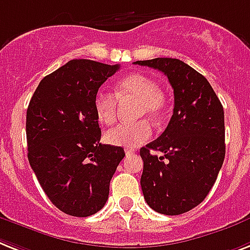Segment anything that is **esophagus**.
<instances>
[{"instance_id":"esophagus-1","label":"esophagus","mask_w":250,"mask_h":250,"mask_svg":"<svg viewBox=\"0 0 250 250\" xmlns=\"http://www.w3.org/2000/svg\"><path fill=\"white\" fill-rule=\"evenodd\" d=\"M134 152H135L134 148H125V153H126V155H133Z\"/></svg>"}]
</instances>
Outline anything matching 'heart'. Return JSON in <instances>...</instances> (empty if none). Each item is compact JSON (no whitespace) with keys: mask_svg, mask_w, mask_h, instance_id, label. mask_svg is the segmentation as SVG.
<instances>
[{"mask_svg":"<svg viewBox=\"0 0 250 250\" xmlns=\"http://www.w3.org/2000/svg\"><path fill=\"white\" fill-rule=\"evenodd\" d=\"M116 95L121 101L134 99L135 117L147 116L152 121L163 119L167 108L165 94L157 89L156 83L143 75H130L123 79L116 86ZM117 102L112 94L98 91L94 97V111L98 120L105 125H111L116 120ZM152 134L151 125L147 120H138L131 124H121L107 131L105 141L109 145L133 148L149 139Z\"/></svg>","mask_w":250,"mask_h":250,"instance_id":"obj_1","label":"heart"}]
</instances>
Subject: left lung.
Instances as JSON below:
<instances>
[{
  "label": "left lung",
  "mask_w": 250,
  "mask_h": 250,
  "mask_svg": "<svg viewBox=\"0 0 250 250\" xmlns=\"http://www.w3.org/2000/svg\"><path fill=\"white\" fill-rule=\"evenodd\" d=\"M159 69L174 91V109L167 129L141 148V186L147 204L161 214L178 215L204 200L222 167L225 112L204 76L171 58L137 61ZM160 150L157 158L150 153Z\"/></svg>",
  "instance_id": "left-lung-1"
}]
</instances>
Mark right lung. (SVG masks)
Instances as JSON below:
<instances>
[{
  "label": "right lung",
  "mask_w": 250,
  "mask_h": 250,
  "mask_svg": "<svg viewBox=\"0 0 250 250\" xmlns=\"http://www.w3.org/2000/svg\"><path fill=\"white\" fill-rule=\"evenodd\" d=\"M119 64L69 61L41 80L27 109L28 161L55 207L89 217L108 200L124 148L102 145L94 97Z\"/></svg>",
  "instance_id": "right-lung-1"
}]
</instances>
